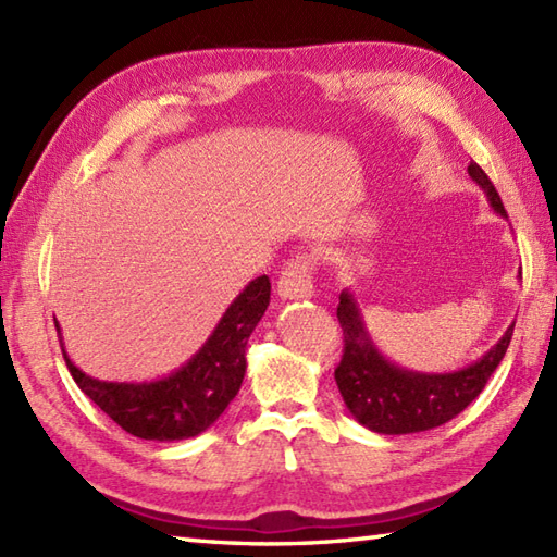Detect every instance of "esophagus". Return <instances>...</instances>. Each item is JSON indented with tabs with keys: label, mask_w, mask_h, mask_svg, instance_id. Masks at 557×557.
Returning a JSON list of instances; mask_svg holds the SVG:
<instances>
[{
	"label": "esophagus",
	"mask_w": 557,
	"mask_h": 557,
	"mask_svg": "<svg viewBox=\"0 0 557 557\" xmlns=\"http://www.w3.org/2000/svg\"><path fill=\"white\" fill-rule=\"evenodd\" d=\"M313 263L309 256L292 258L280 272L277 294L282 299H311L313 294Z\"/></svg>",
	"instance_id": "esophagus-1"
}]
</instances>
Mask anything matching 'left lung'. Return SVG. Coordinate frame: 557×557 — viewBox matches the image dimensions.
<instances>
[{
	"label": "left lung",
	"mask_w": 557,
	"mask_h": 557,
	"mask_svg": "<svg viewBox=\"0 0 557 557\" xmlns=\"http://www.w3.org/2000/svg\"><path fill=\"white\" fill-rule=\"evenodd\" d=\"M469 176L486 194L491 208L500 218H507L498 191L476 162L469 164ZM337 318L345 335L342 361L335 369L339 395L354 419L383 435L431 431L465 411L498 369L515 330V325L507 327L505 335L479 361L465 369L453 373H419L401 369L377 351L366 330L357 297L349 289L339 294Z\"/></svg>",
	"instance_id": "1"
}]
</instances>
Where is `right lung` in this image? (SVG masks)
I'll return each instance as SVG.
<instances>
[{
    "mask_svg": "<svg viewBox=\"0 0 557 557\" xmlns=\"http://www.w3.org/2000/svg\"><path fill=\"white\" fill-rule=\"evenodd\" d=\"M270 304V280L248 282L182 369L148 383H110L86 375L62 354L76 385L126 433L144 441H186L208 431L236 397L246 373V342Z\"/></svg>",
    "mask_w": 557,
    "mask_h": 557,
    "instance_id": "1",
    "label": "right lung"
}]
</instances>
